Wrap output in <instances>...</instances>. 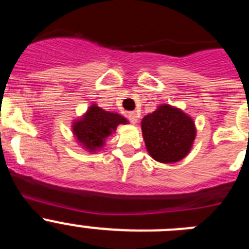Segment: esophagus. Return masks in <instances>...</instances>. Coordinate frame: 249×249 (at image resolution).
<instances>
[{"label": "esophagus", "mask_w": 249, "mask_h": 249, "mask_svg": "<svg viewBox=\"0 0 249 249\" xmlns=\"http://www.w3.org/2000/svg\"><path fill=\"white\" fill-rule=\"evenodd\" d=\"M128 120L131 121V123L136 124L138 122V114L136 112H129L128 113Z\"/></svg>", "instance_id": "esophagus-1"}]
</instances>
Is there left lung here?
Segmentation results:
<instances>
[{"label": "left lung", "instance_id": "obj_1", "mask_svg": "<svg viewBox=\"0 0 249 249\" xmlns=\"http://www.w3.org/2000/svg\"><path fill=\"white\" fill-rule=\"evenodd\" d=\"M146 148L160 163H175L190 153L196 138L195 121L182 109L162 105L144 116L142 122Z\"/></svg>", "mask_w": 249, "mask_h": 249}]
</instances>
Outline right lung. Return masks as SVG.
Masks as SVG:
<instances>
[{
  "label": "right lung",
  "instance_id": "right-lung-1",
  "mask_svg": "<svg viewBox=\"0 0 249 249\" xmlns=\"http://www.w3.org/2000/svg\"><path fill=\"white\" fill-rule=\"evenodd\" d=\"M128 121L114 112H108L98 107L89 106L82 117L73 121L72 131L78 143L89 152H96L103 147L106 138L116 131L118 124H126Z\"/></svg>",
  "mask_w": 249,
  "mask_h": 249
}]
</instances>
